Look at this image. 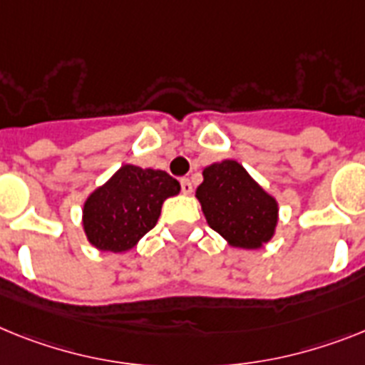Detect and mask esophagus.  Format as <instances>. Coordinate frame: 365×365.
Returning <instances> with one entry per match:
<instances>
[{
    "mask_svg": "<svg viewBox=\"0 0 365 365\" xmlns=\"http://www.w3.org/2000/svg\"><path fill=\"white\" fill-rule=\"evenodd\" d=\"M180 185H182L183 195H191L192 183H191V180H189V178H182V180H180Z\"/></svg>",
    "mask_w": 365,
    "mask_h": 365,
    "instance_id": "34e87169",
    "label": "esophagus"
}]
</instances>
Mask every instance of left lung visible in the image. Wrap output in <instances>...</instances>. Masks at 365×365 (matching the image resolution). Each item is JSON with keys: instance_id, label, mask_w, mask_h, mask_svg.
Masks as SVG:
<instances>
[{"instance_id": "obj_1", "label": "left lung", "mask_w": 365, "mask_h": 365, "mask_svg": "<svg viewBox=\"0 0 365 365\" xmlns=\"http://www.w3.org/2000/svg\"><path fill=\"white\" fill-rule=\"evenodd\" d=\"M197 187L207 225L237 249H262L271 241L278 222V202L243 165L225 159L204 168Z\"/></svg>"}]
</instances>
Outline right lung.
<instances>
[{
  "label": "right lung",
  "mask_w": 365,
  "mask_h": 365,
  "mask_svg": "<svg viewBox=\"0 0 365 365\" xmlns=\"http://www.w3.org/2000/svg\"><path fill=\"white\" fill-rule=\"evenodd\" d=\"M180 183L165 170L122 165L83 206V230L98 250L125 252L154 228L161 206Z\"/></svg>",
  "instance_id": "add662e5"
}]
</instances>
